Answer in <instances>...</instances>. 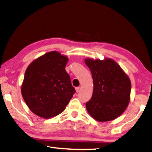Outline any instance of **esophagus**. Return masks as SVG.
<instances>
[{
	"label": "esophagus",
	"instance_id": "esophagus-1",
	"mask_svg": "<svg viewBox=\"0 0 152 152\" xmlns=\"http://www.w3.org/2000/svg\"><path fill=\"white\" fill-rule=\"evenodd\" d=\"M80 90H81L80 87H76V91L77 93H78V92L80 91Z\"/></svg>",
	"mask_w": 152,
	"mask_h": 152
}]
</instances>
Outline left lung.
<instances>
[{
    "instance_id": "1",
    "label": "left lung",
    "mask_w": 152,
    "mask_h": 152,
    "mask_svg": "<svg viewBox=\"0 0 152 152\" xmlns=\"http://www.w3.org/2000/svg\"><path fill=\"white\" fill-rule=\"evenodd\" d=\"M93 79V93L86 103L87 111L98 121L117 119L125 111L130 100V79L116 61L85 59Z\"/></svg>"
}]
</instances>
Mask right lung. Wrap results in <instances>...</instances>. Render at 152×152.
Returning <instances> with one entry per match:
<instances>
[{
    "mask_svg": "<svg viewBox=\"0 0 152 152\" xmlns=\"http://www.w3.org/2000/svg\"><path fill=\"white\" fill-rule=\"evenodd\" d=\"M68 58L56 51L33 60L27 67L21 85V94L27 107L43 119L62 113L75 89L65 67Z\"/></svg>",
    "mask_w": 152,
    "mask_h": 152,
    "instance_id": "add662e5",
    "label": "right lung"
}]
</instances>
